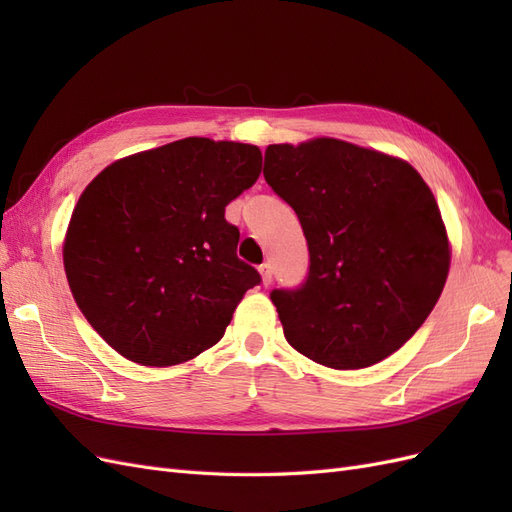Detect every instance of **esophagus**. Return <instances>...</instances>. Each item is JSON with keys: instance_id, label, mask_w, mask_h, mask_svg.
Masks as SVG:
<instances>
[{"instance_id": "34e87169", "label": "esophagus", "mask_w": 512, "mask_h": 512, "mask_svg": "<svg viewBox=\"0 0 512 512\" xmlns=\"http://www.w3.org/2000/svg\"><path fill=\"white\" fill-rule=\"evenodd\" d=\"M260 277H262V286H271L273 282V273H271V265H260Z\"/></svg>"}]
</instances>
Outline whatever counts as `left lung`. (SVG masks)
Wrapping results in <instances>:
<instances>
[{
    "label": "left lung",
    "mask_w": 512,
    "mask_h": 512,
    "mask_svg": "<svg viewBox=\"0 0 512 512\" xmlns=\"http://www.w3.org/2000/svg\"><path fill=\"white\" fill-rule=\"evenodd\" d=\"M265 179L309 247L299 290H273L288 344L331 369L376 365L436 307L451 241L429 185L406 160L339 138L269 145Z\"/></svg>",
    "instance_id": "left-lung-1"
}]
</instances>
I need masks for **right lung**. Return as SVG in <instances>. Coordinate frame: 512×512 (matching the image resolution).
I'll return each instance as SVG.
<instances>
[{"instance_id":"add662e5","label":"right lung","mask_w":512,"mask_h":512,"mask_svg":"<svg viewBox=\"0 0 512 512\" xmlns=\"http://www.w3.org/2000/svg\"><path fill=\"white\" fill-rule=\"evenodd\" d=\"M256 145L190 136L108 164L83 190L64 237L72 297L128 361L170 367L224 337L260 282L237 258L224 209L252 188Z\"/></svg>"}]
</instances>
